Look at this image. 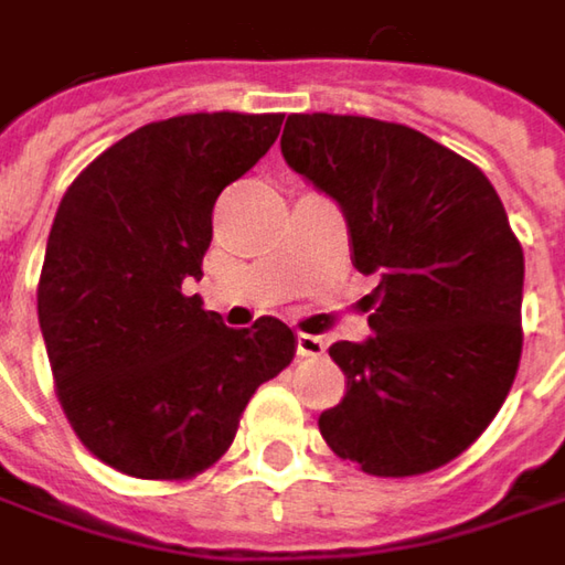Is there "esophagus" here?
Here are the masks:
<instances>
[{
  "label": "esophagus",
  "instance_id": "1",
  "mask_svg": "<svg viewBox=\"0 0 565 565\" xmlns=\"http://www.w3.org/2000/svg\"><path fill=\"white\" fill-rule=\"evenodd\" d=\"M297 354H300V358H322V354H326V342H322L319 335L300 332V335H297Z\"/></svg>",
  "mask_w": 565,
  "mask_h": 565
}]
</instances>
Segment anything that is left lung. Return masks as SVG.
<instances>
[{
    "label": "left lung",
    "instance_id": "8db88e82",
    "mask_svg": "<svg viewBox=\"0 0 565 565\" xmlns=\"http://www.w3.org/2000/svg\"><path fill=\"white\" fill-rule=\"evenodd\" d=\"M287 166L349 223L351 262L381 275L367 342H335L339 406L326 445L371 477H418L470 448L521 361L524 252L480 169L406 124L290 115Z\"/></svg>",
    "mask_w": 565,
    "mask_h": 565
}]
</instances>
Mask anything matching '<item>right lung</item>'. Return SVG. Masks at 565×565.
<instances>
[{"label": "right lung", "instance_id": "obj_1", "mask_svg": "<svg viewBox=\"0 0 565 565\" xmlns=\"http://www.w3.org/2000/svg\"><path fill=\"white\" fill-rule=\"evenodd\" d=\"M284 115H182L88 162L53 216L38 319L60 406L98 460L191 480L236 438L252 393L294 361L275 316L230 329L201 281L214 204L271 150Z\"/></svg>", "mask_w": 565, "mask_h": 565}]
</instances>
